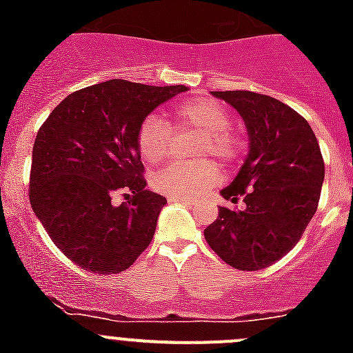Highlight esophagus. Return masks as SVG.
<instances>
[{"instance_id": "esophagus-1", "label": "esophagus", "mask_w": 353, "mask_h": 353, "mask_svg": "<svg viewBox=\"0 0 353 353\" xmlns=\"http://www.w3.org/2000/svg\"><path fill=\"white\" fill-rule=\"evenodd\" d=\"M171 201V203H185V205H192L194 201H192L191 198H182V196H170L168 198Z\"/></svg>"}]
</instances>
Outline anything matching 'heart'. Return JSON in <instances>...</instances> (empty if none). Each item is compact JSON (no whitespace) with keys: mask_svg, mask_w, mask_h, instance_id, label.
Returning <instances> with one entry per match:
<instances>
[{"mask_svg":"<svg viewBox=\"0 0 353 353\" xmlns=\"http://www.w3.org/2000/svg\"><path fill=\"white\" fill-rule=\"evenodd\" d=\"M232 114L226 105L210 97H187L170 109L173 129H191L201 139L196 148L198 157H215L223 164H232L242 155L244 143L230 125ZM170 127L159 114H148L136 130V146L143 161L159 164L170 152ZM221 180V171L214 161L171 162L154 174V187L166 196L196 198Z\"/></svg>","mask_w":353,"mask_h":353,"instance_id":"obj_1","label":"heart"}]
</instances>
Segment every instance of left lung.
Masks as SVG:
<instances>
[{"label":"left lung","instance_id":"8db88e82","mask_svg":"<svg viewBox=\"0 0 353 353\" xmlns=\"http://www.w3.org/2000/svg\"><path fill=\"white\" fill-rule=\"evenodd\" d=\"M212 93L244 118L251 143L242 170L221 191L245 208L221 207L205 240L233 269H265L292 251L316 212L325 174L320 145L305 118L274 97Z\"/></svg>","mask_w":353,"mask_h":353}]
</instances>
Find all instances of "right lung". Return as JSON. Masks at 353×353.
Here are the masks:
<instances>
[{"label": "right lung", "instance_id": "obj_1", "mask_svg": "<svg viewBox=\"0 0 353 353\" xmlns=\"http://www.w3.org/2000/svg\"><path fill=\"white\" fill-rule=\"evenodd\" d=\"M185 90L125 79L93 84L65 97L37 132L31 208L56 248L84 270L123 272L154 239L166 198L146 189L136 130Z\"/></svg>", "mask_w": 353, "mask_h": 353}]
</instances>
